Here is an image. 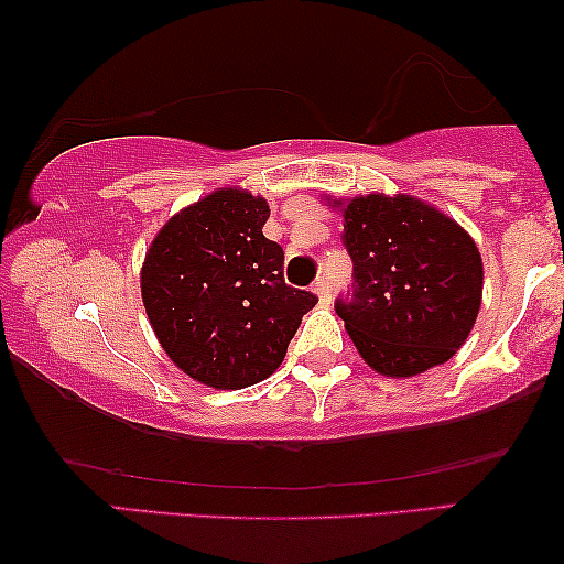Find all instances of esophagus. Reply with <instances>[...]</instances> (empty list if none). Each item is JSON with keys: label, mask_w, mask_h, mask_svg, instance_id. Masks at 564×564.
<instances>
[{"label": "esophagus", "mask_w": 564, "mask_h": 564, "mask_svg": "<svg viewBox=\"0 0 564 564\" xmlns=\"http://www.w3.org/2000/svg\"><path fill=\"white\" fill-rule=\"evenodd\" d=\"M313 292L318 295L323 305H328L330 303V280H328V276H318V280H315V284H313Z\"/></svg>", "instance_id": "34e87169"}]
</instances>
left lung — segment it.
Masks as SVG:
<instances>
[{
  "mask_svg": "<svg viewBox=\"0 0 564 564\" xmlns=\"http://www.w3.org/2000/svg\"><path fill=\"white\" fill-rule=\"evenodd\" d=\"M341 241L354 282L336 313L361 359L388 377L449 361L482 300V259L465 228L411 195H367L344 207Z\"/></svg>",
  "mask_w": 564,
  "mask_h": 564,
  "instance_id": "8db88e82",
  "label": "left lung"
}]
</instances>
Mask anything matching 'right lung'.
Here are the masks:
<instances>
[{"label":"right lung","mask_w":564,"mask_h":564,"mask_svg":"<svg viewBox=\"0 0 564 564\" xmlns=\"http://www.w3.org/2000/svg\"><path fill=\"white\" fill-rule=\"evenodd\" d=\"M267 218L264 197L218 189L176 213L145 253L141 295L159 344L207 388L272 375L318 303L284 282L282 246L261 234Z\"/></svg>","instance_id":"1"}]
</instances>
